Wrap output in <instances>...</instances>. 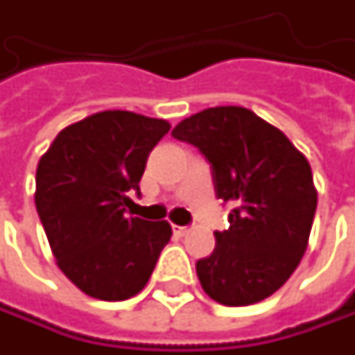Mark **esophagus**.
Listing matches in <instances>:
<instances>
[{
	"label": "esophagus",
	"instance_id": "esophagus-1",
	"mask_svg": "<svg viewBox=\"0 0 355 355\" xmlns=\"http://www.w3.org/2000/svg\"><path fill=\"white\" fill-rule=\"evenodd\" d=\"M187 227H180V225H173V235L175 237H184V235H187Z\"/></svg>",
	"mask_w": 355,
	"mask_h": 355
}]
</instances>
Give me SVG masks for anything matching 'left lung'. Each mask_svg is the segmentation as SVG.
<instances>
[{
	"label": "left lung",
	"instance_id": "1",
	"mask_svg": "<svg viewBox=\"0 0 355 355\" xmlns=\"http://www.w3.org/2000/svg\"><path fill=\"white\" fill-rule=\"evenodd\" d=\"M171 136L211 164L215 196L233 205L229 229L199 259L215 302L247 306L291 279L308 247L318 193L308 159L272 124L243 106H215L182 120Z\"/></svg>",
	"mask_w": 355,
	"mask_h": 355
}]
</instances>
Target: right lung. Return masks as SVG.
Segmentation results:
<instances>
[{
	"mask_svg": "<svg viewBox=\"0 0 355 355\" xmlns=\"http://www.w3.org/2000/svg\"><path fill=\"white\" fill-rule=\"evenodd\" d=\"M170 122L104 110L67 126L41 156L35 205L64 277L98 300H126L152 277L168 221L130 217L150 152Z\"/></svg>",
	"mask_w": 355,
	"mask_h": 355,
	"instance_id": "add662e5",
	"label": "right lung"
}]
</instances>
